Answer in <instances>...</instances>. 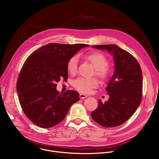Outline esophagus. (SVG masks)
<instances>
[{
    "label": "esophagus",
    "instance_id": "1",
    "mask_svg": "<svg viewBox=\"0 0 159 159\" xmlns=\"http://www.w3.org/2000/svg\"><path fill=\"white\" fill-rule=\"evenodd\" d=\"M87 96L85 95V94H80V99H85L86 98Z\"/></svg>",
    "mask_w": 159,
    "mask_h": 159
}]
</instances>
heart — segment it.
Here are the masks:
<instances>
[{
	"label": "heart",
	"mask_w": 159,
	"mask_h": 159,
	"mask_svg": "<svg viewBox=\"0 0 159 159\" xmlns=\"http://www.w3.org/2000/svg\"><path fill=\"white\" fill-rule=\"evenodd\" d=\"M87 59L95 68V74L101 79H106L108 75V69L106 66L108 60L102 53H94L87 56ZM79 57L74 55L70 58L67 63L66 69L70 74H75L77 69ZM99 82L95 78L79 77L73 82L74 87L79 91L83 93H89L92 89L98 85Z\"/></svg>",
	"instance_id": "heart-1"
}]
</instances>
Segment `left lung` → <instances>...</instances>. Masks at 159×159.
Listing matches in <instances>:
<instances>
[{
  "label": "left lung",
  "mask_w": 159,
  "mask_h": 159,
  "mask_svg": "<svg viewBox=\"0 0 159 159\" xmlns=\"http://www.w3.org/2000/svg\"><path fill=\"white\" fill-rule=\"evenodd\" d=\"M107 51L112 57L115 72L106 89L109 96L104 103L99 100L98 108L90 115L96 123L109 128L125 123L137 109L142 98L141 67L130 53L115 44L92 46Z\"/></svg>",
  "instance_id": "8db88e82"
}]
</instances>
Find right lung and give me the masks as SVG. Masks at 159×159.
<instances>
[{"label": "right lung", "mask_w": 159, "mask_h": 159, "mask_svg": "<svg viewBox=\"0 0 159 159\" xmlns=\"http://www.w3.org/2000/svg\"><path fill=\"white\" fill-rule=\"evenodd\" d=\"M85 44L49 43L36 50L26 59L17 81V92L26 116L42 128H52L66 116L79 101L74 90L60 93L57 82L66 80L67 63Z\"/></svg>", "instance_id": "add662e5"}]
</instances>
